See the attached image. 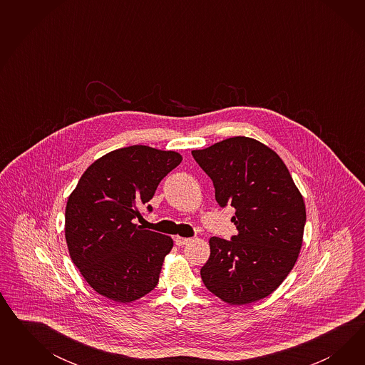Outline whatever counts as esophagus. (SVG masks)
Returning a JSON list of instances; mask_svg holds the SVG:
<instances>
[{"instance_id": "obj_1", "label": "esophagus", "mask_w": 365, "mask_h": 365, "mask_svg": "<svg viewBox=\"0 0 365 365\" xmlns=\"http://www.w3.org/2000/svg\"><path fill=\"white\" fill-rule=\"evenodd\" d=\"M174 241H175L178 246H183V245H186V243L190 242L191 240H190V238H183V237H179V235H177V237L174 238Z\"/></svg>"}]
</instances>
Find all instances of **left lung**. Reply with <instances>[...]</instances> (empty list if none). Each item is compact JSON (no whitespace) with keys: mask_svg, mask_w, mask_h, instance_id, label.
<instances>
[{"mask_svg":"<svg viewBox=\"0 0 365 365\" xmlns=\"http://www.w3.org/2000/svg\"><path fill=\"white\" fill-rule=\"evenodd\" d=\"M211 178L221 207L232 205L238 234L211 237L202 266L205 287L230 305L272 294L297 262L307 221L305 202L276 151L255 139L234 136L191 151Z\"/></svg>","mask_w":365,"mask_h":365,"instance_id":"left-lung-1","label":"left lung"}]
</instances>
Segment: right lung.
<instances>
[{
  "mask_svg": "<svg viewBox=\"0 0 365 365\" xmlns=\"http://www.w3.org/2000/svg\"><path fill=\"white\" fill-rule=\"evenodd\" d=\"M180 162L182 155L175 151L124 147L95 160L71 192L66 207L68 252L101 296L127 304L158 285L173 238L143 230L135 220L142 218L140 206Z\"/></svg>",
  "mask_w": 365,
  "mask_h": 365,
  "instance_id": "add662e5",
  "label": "right lung"
}]
</instances>
